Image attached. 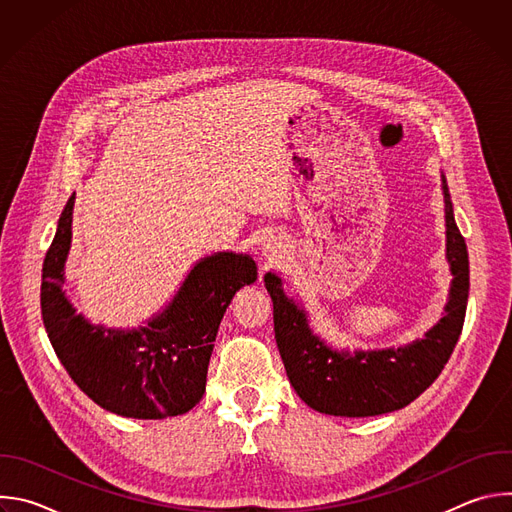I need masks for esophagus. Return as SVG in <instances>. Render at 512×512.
I'll return each instance as SVG.
<instances>
[{
  "mask_svg": "<svg viewBox=\"0 0 512 512\" xmlns=\"http://www.w3.org/2000/svg\"><path fill=\"white\" fill-rule=\"evenodd\" d=\"M281 241L277 239V237H265L263 241H261V253H263V257L267 259V261H273V259H277L279 255H281Z\"/></svg>",
  "mask_w": 512,
  "mask_h": 512,
  "instance_id": "34e87169",
  "label": "esophagus"
}]
</instances>
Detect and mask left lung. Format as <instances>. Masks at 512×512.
Segmentation results:
<instances>
[{
    "mask_svg": "<svg viewBox=\"0 0 512 512\" xmlns=\"http://www.w3.org/2000/svg\"><path fill=\"white\" fill-rule=\"evenodd\" d=\"M442 192L452 283L444 316L423 338L387 348H336L314 334L304 304L285 294L283 279L265 273L275 342L291 387L308 407L336 417L383 415L403 409L440 377L462 334L470 291L466 241L456 225L444 174Z\"/></svg>",
    "mask_w": 512,
    "mask_h": 512,
    "instance_id": "left-lung-1",
    "label": "left lung"
}]
</instances>
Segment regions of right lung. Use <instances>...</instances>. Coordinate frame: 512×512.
Wrapping results in <instances>:
<instances>
[{"label":"right lung","mask_w":512,"mask_h":512,"mask_svg":"<svg viewBox=\"0 0 512 512\" xmlns=\"http://www.w3.org/2000/svg\"><path fill=\"white\" fill-rule=\"evenodd\" d=\"M72 194L42 265L40 306L50 344L79 389L103 409L133 419L190 411L206 389L216 332L235 294L257 279L251 255L218 251L194 263L174 298L137 328L93 324L64 291L72 243Z\"/></svg>","instance_id":"add662e5"}]
</instances>
